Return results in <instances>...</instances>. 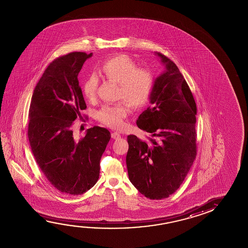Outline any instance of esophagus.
Returning a JSON list of instances; mask_svg holds the SVG:
<instances>
[{
  "label": "esophagus",
  "mask_w": 248,
  "mask_h": 248,
  "mask_svg": "<svg viewBox=\"0 0 248 248\" xmlns=\"http://www.w3.org/2000/svg\"><path fill=\"white\" fill-rule=\"evenodd\" d=\"M111 138L115 139V140H117V139L121 138V135L118 133V132H112V133H111Z\"/></svg>",
  "instance_id": "esophagus-1"
}]
</instances>
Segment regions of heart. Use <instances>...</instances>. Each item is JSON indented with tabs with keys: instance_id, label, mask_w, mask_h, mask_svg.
Wrapping results in <instances>:
<instances>
[{
	"instance_id": "heart-1",
	"label": "heart",
	"mask_w": 248,
	"mask_h": 248,
	"mask_svg": "<svg viewBox=\"0 0 248 248\" xmlns=\"http://www.w3.org/2000/svg\"><path fill=\"white\" fill-rule=\"evenodd\" d=\"M101 71L108 80L119 84L118 98L125 99L136 109L149 101L155 82L154 75L150 70L139 68L126 55H117L105 61ZM98 84L99 79L95 73L87 77L82 86L85 98L89 100L96 98ZM130 111V106L125 101L115 106H105L98 111V120L112 129H121Z\"/></svg>"
}]
</instances>
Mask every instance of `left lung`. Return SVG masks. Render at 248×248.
Masks as SVG:
<instances>
[{"label": "left lung", "mask_w": 248, "mask_h": 248, "mask_svg": "<svg viewBox=\"0 0 248 248\" xmlns=\"http://www.w3.org/2000/svg\"><path fill=\"white\" fill-rule=\"evenodd\" d=\"M165 71L155 80L150 106L138 117V128L150 135H129L126 165L130 183L151 200L178 189L196 156L197 108L190 88L173 61L155 53Z\"/></svg>", "instance_id": "8db88e82"}]
</instances>
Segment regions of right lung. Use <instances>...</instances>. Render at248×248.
Instances as JSON below:
<instances>
[{
    "mask_svg": "<svg viewBox=\"0 0 248 248\" xmlns=\"http://www.w3.org/2000/svg\"><path fill=\"white\" fill-rule=\"evenodd\" d=\"M73 52L49 64L33 90L28 136L36 163L49 183L66 195H82L98 182L100 159L110 141L106 128L94 126L75 140L73 121L86 109L78 75L92 57Z\"/></svg>",
    "mask_w": 248,
    "mask_h": 248,
    "instance_id": "add662e5",
    "label": "right lung"
}]
</instances>
